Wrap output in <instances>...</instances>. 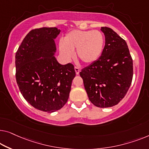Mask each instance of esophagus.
Segmentation results:
<instances>
[{
  "mask_svg": "<svg viewBox=\"0 0 149 149\" xmlns=\"http://www.w3.org/2000/svg\"><path fill=\"white\" fill-rule=\"evenodd\" d=\"M74 70H75V74H76L77 75H78L79 74V72H80V68H78V67H75Z\"/></svg>",
  "mask_w": 149,
  "mask_h": 149,
  "instance_id": "1",
  "label": "esophagus"
}]
</instances>
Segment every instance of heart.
Wrapping results in <instances>:
<instances>
[{"label": "heart", "instance_id": "b5f03b06", "mask_svg": "<svg viewBox=\"0 0 149 149\" xmlns=\"http://www.w3.org/2000/svg\"><path fill=\"white\" fill-rule=\"evenodd\" d=\"M104 37L97 30H72L65 35L59 51L65 60L70 61L74 56L76 49L78 58L86 64H91L99 58L103 51Z\"/></svg>", "mask_w": 149, "mask_h": 149}]
</instances>
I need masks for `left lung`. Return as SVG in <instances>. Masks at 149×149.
Here are the masks:
<instances>
[{
	"instance_id": "left-lung-1",
	"label": "left lung",
	"mask_w": 149,
	"mask_h": 149,
	"mask_svg": "<svg viewBox=\"0 0 149 149\" xmlns=\"http://www.w3.org/2000/svg\"><path fill=\"white\" fill-rule=\"evenodd\" d=\"M105 46L101 56L84 68L79 75L89 100L99 108L118 104L129 89L133 63L127 44L112 29L101 27Z\"/></svg>"
}]
</instances>
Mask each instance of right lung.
Here are the masks:
<instances>
[{
  "label": "right lung",
  "mask_w": 149,
  "mask_h": 149,
  "mask_svg": "<svg viewBox=\"0 0 149 149\" xmlns=\"http://www.w3.org/2000/svg\"><path fill=\"white\" fill-rule=\"evenodd\" d=\"M56 27L33 29L26 35L15 55L16 79L22 95L37 110L48 113L67 102L75 76L72 64L61 65L55 55Z\"/></svg>",
  "instance_id": "1"
}]
</instances>
